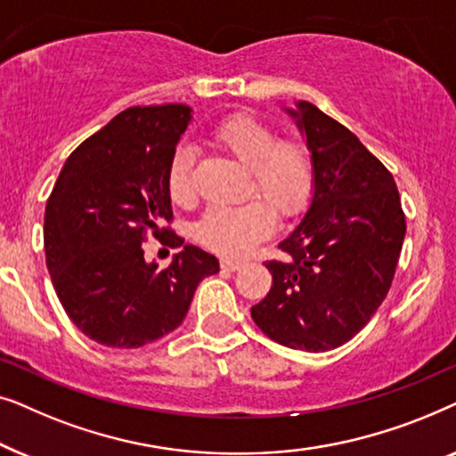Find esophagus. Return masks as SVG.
I'll use <instances>...</instances> for the list:
<instances>
[{
	"label": "esophagus",
	"mask_w": 456,
	"mask_h": 456,
	"mask_svg": "<svg viewBox=\"0 0 456 456\" xmlns=\"http://www.w3.org/2000/svg\"><path fill=\"white\" fill-rule=\"evenodd\" d=\"M220 265H222V270H226V272H236V270H240L242 265H245V261H242V259L224 257V259L220 261Z\"/></svg>",
	"instance_id": "1"
}]
</instances>
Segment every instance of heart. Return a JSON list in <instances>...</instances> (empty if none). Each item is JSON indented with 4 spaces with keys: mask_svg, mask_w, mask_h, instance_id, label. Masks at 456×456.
Returning <instances> with one entry per match:
<instances>
[{
    "mask_svg": "<svg viewBox=\"0 0 456 456\" xmlns=\"http://www.w3.org/2000/svg\"><path fill=\"white\" fill-rule=\"evenodd\" d=\"M211 139L251 174L248 192H257L280 217H295L307 208L315 184L309 147L301 139H280L270 124L236 114L217 124ZM195 153L180 145L167 166V192L176 205L195 201ZM270 207V208H271ZM261 201L214 205L195 224V239L222 255H242L276 226L273 212Z\"/></svg>",
    "mask_w": 456,
    "mask_h": 456,
    "instance_id": "1",
    "label": "heart"
}]
</instances>
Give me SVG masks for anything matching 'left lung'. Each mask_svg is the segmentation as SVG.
<instances>
[{
  "label": "left lung",
  "instance_id": "obj_1",
  "mask_svg": "<svg viewBox=\"0 0 456 456\" xmlns=\"http://www.w3.org/2000/svg\"><path fill=\"white\" fill-rule=\"evenodd\" d=\"M307 141L315 184L297 228L267 261L272 289L251 307L278 345L323 353L365 328L388 295L407 232L396 183L351 130L309 102L284 108Z\"/></svg>",
  "mask_w": 456,
  "mask_h": 456
}]
</instances>
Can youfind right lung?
<instances>
[{
	"mask_svg": "<svg viewBox=\"0 0 456 456\" xmlns=\"http://www.w3.org/2000/svg\"><path fill=\"white\" fill-rule=\"evenodd\" d=\"M192 118L183 103L128 108L74 149L47 199V270L61 307L85 336L139 348L176 330L199 282L220 272L211 253L159 224L172 220L167 166ZM147 232L183 251L161 271Z\"/></svg>",
	"mask_w": 456,
	"mask_h": 456,
	"instance_id": "add662e5",
	"label": "right lung"
}]
</instances>
